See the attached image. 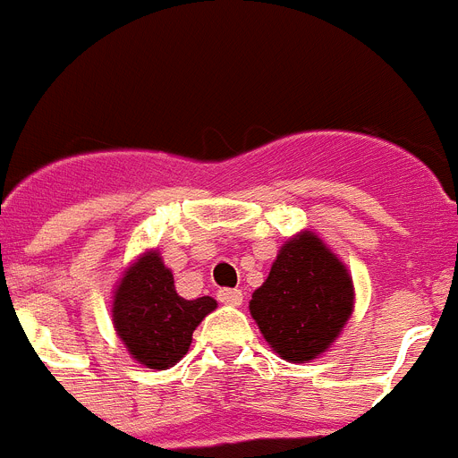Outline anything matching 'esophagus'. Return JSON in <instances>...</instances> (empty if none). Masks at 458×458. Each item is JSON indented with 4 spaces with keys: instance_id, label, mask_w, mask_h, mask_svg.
I'll return each instance as SVG.
<instances>
[{
    "instance_id": "esophagus-1",
    "label": "esophagus",
    "mask_w": 458,
    "mask_h": 458,
    "mask_svg": "<svg viewBox=\"0 0 458 458\" xmlns=\"http://www.w3.org/2000/svg\"><path fill=\"white\" fill-rule=\"evenodd\" d=\"M217 301L225 302V305H241L242 291L241 289H220L217 291Z\"/></svg>"
}]
</instances>
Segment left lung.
<instances>
[{
	"label": "left lung",
	"mask_w": 458,
	"mask_h": 458,
	"mask_svg": "<svg viewBox=\"0 0 458 458\" xmlns=\"http://www.w3.org/2000/svg\"><path fill=\"white\" fill-rule=\"evenodd\" d=\"M266 342L284 360L307 362L335 342L353 311V282L314 233L279 250L268 279L250 301Z\"/></svg>",
	"instance_id": "1"
}]
</instances>
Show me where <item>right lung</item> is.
<instances>
[{
    "instance_id": "1",
    "label": "right lung",
    "mask_w": 458,
    "mask_h": 458,
    "mask_svg": "<svg viewBox=\"0 0 458 458\" xmlns=\"http://www.w3.org/2000/svg\"><path fill=\"white\" fill-rule=\"evenodd\" d=\"M217 302L208 295L185 301L174 289L172 270L148 252L121 279L114 295V327L132 358L151 369L176 365L190 349L194 327Z\"/></svg>"
}]
</instances>
